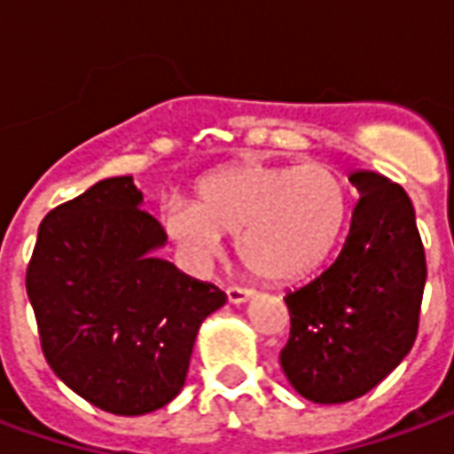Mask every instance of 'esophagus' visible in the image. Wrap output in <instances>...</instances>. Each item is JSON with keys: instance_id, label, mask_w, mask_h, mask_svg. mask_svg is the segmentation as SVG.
Here are the masks:
<instances>
[{"instance_id": "1", "label": "esophagus", "mask_w": 454, "mask_h": 454, "mask_svg": "<svg viewBox=\"0 0 454 454\" xmlns=\"http://www.w3.org/2000/svg\"><path fill=\"white\" fill-rule=\"evenodd\" d=\"M253 288H245V286H228L226 295H228V303H245V301H250L253 298Z\"/></svg>"}]
</instances>
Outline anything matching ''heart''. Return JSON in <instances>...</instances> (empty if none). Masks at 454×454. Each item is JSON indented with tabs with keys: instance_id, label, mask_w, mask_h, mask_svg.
<instances>
[{
	"instance_id": "b5f03b06",
	"label": "heart",
	"mask_w": 454,
	"mask_h": 454,
	"mask_svg": "<svg viewBox=\"0 0 454 454\" xmlns=\"http://www.w3.org/2000/svg\"><path fill=\"white\" fill-rule=\"evenodd\" d=\"M347 207V187L325 163L243 160L200 177L194 201L163 209V226L197 260L216 254L221 236H238L245 270L278 284L303 277L327 257Z\"/></svg>"
}]
</instances>
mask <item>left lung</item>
Instances as JSON below:
<instances>
[{
  "label": "left lung",
  "instance_id": "8db88e82",
  "mask_svg": "<svg viewBox=\"0 0 454 454\" xmlns=\"http://www.w3.org/2000/svg\"><path fill=\"white\" fill-rule=\"evenodd\" d=\"M361 192L344 247L320 277L286 294L291 332L281 368L317 404L364 397L414 347L426 253L404 187L358 170Z\"/></svg>",
  "mask_w": 454,
  "mask_h": 454
}]
</instances>
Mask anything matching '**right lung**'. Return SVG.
<instances>
[{"instance_id":"right-lung-1","label":"right lung","mask_w":454,"mask_h":454,"mask_svg":"<svg viewBox=\"0 0 454 454\" xmlns=\"http://www.w3.org/2000/svg\"><path fill=\"white\" fill-rule=\"evenodd\" d=\"M132 177H107L43 218L26 270L45 361L67 387L117 416L183 389L200 325L226 294L153 254L166 243Z\"/></svg>"}]
</instances>
